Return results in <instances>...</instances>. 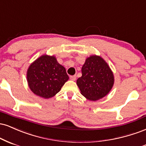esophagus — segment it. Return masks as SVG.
<instances>
[{
  "instance_id": "obj_1",
  "label": "esophagus",
  "mask_w": 146,
  "mask_h": 146,
  "mask_svg": "<svg viewBox=\"0 0 146 146\" xmlns=\"http://www.w3.org/2000/svg\"><path fill=\"white\" fill-rule=\"evenodd\" d=\"M70 78L72 80H75L76 79V75H73V76H70Z\"/></svg>"
}]
</instances>
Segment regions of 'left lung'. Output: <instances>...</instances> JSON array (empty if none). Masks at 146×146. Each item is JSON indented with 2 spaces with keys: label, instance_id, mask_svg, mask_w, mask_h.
<instances>
[{
  "label": "left lung",
  "instance_id": "1",
  "mask_svg": "<svg viewBox=\"0 0 146 146\" xmlns=\"http://www.w3.org/2000/svg\"><path fill=\"white\" fill-rule=\"evenodd\" d=\"M114 77L109 66L100 56L87 58L82 67V76L76 80L81 94L90 100H97L110 92Z\"/></svg>",
  "mask_w": 146,
  "mask_h": 146
}]
</instances>
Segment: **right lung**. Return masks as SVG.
Here are the masks:
<instances>
[{"label":"right lung","instance_id":"right-lung-1","mask_svg":"<svg viewBox=\"0 0 146 146\" xmlns=\"http://www.w3.org/2000/svg\"><path fill=\"white\" fill-rule=\"evenodd\" d=\"M68 78L65 68L54 56H40L27 71L29 88L36 95L45 99L57 94Z\"/></svg>","mask_w":146,"mask_h":146}]
</instances>
